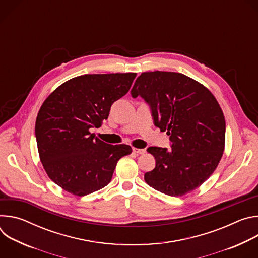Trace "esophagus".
Here are the masks:
<instances>
[{"label":"esophagus","instance_id":"1","mask_svg":"<svg viewBox=\"0 0 258 258\" xmlns=\"http://www.w3.org/2000/svg\"><path fill=\"white\" fill-rule=\"evenodd\" d=\"M133 152L134 153H136V154H138V155H140V154H144L145 153V150L144 149H139V148H133Z\"/></svg>","mask_w":258,"mask_h":258}]
</instances>
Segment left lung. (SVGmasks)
Segmentation results:
<instances>
[{
    "mask_svg": "<svg viewBox=\"0 0 258 258\" xmlns=\"http://www.w3.org/2000/svg\"><path fill=\"white\" fill-rule=\"evenodd\" d=\"M150 106L155 126L166 132L171 149L149 147L156 161L145 181L173 197L200 187L213 173L225 149L226 120L214 96L178 72H143L131 91Z\"/></svg>",
    "mask_w": 258,
    "mask_h": 258,
    "instance_id": "left-lung-1",
    "label": "left lung"
}]
</instances>
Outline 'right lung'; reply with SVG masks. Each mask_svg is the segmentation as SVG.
<instances>
[{
	"instance_id": "obj_1",
	"label": "right lung",
	"mask_w": 258,
	"mask_h": 258,
	"mask_svg": "<svg viewBox=\"0 0 258 258\" xmlns=\"http://www.w3.org/2000/svg\"><path fill=\"white\" fill-rule=\"evenodd\" d=\"M137 73L85 75L58 87L43 103L35 138L48 176L63 190L85 196L107 186L117 161L132 153L128 145H110L90 130L108 118Z\"/></svg>"
}]
</instances>
